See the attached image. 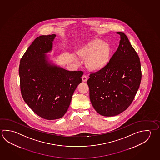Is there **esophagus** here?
<instances>
[{
	"label": "esophagus",
	"mask_w": 160,
	"mask_h": 160,
	"mask_svg": "<svg viewBox=\"0 0 160 160\" xmlns=\"http://www.w3.org/2000/svg\"><path fill=\"white\" fill-rule=\"evenodd\" d=\"M87 80H88V78H87V76H85V75L82 76V82H86L87 81Z\"/></svg>",
	"instance_id": "34e87169"
}]
</instances>
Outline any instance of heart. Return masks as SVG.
Instances as JSON below:
<instances>
[{
  "instance_id": "heart-1",
  "label": "heart",
  "mask_w": 160,
  "mask_h": 160,
  "mask_svg": "<svg viewBox=\"0 0 160 160\" xmlns=\"http://www.w3.org/2000/svg\"><path fill=\"white\" fill-rule=\"evenodd\" d=\"M110 51V47L107 44L101 40L94 39L80 49L78 54L83 59H88L87 65L90 70L98 71L104 68L108 63Z\"/></svg>"
}]
</instances>
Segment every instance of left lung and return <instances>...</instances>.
<instances>
[{"label":"left lung","instance_id":"8db88e82","mask_svg":"<svg viewBox=\"0 0 160 160\" xmlns=\"http://www.w3.org/2000/svg\"><path fill=\"white\" fill-rule=\"evenodd\" d=\"M120 36L118 49L107 65L91 73L87 81L90 102L103 116H114L126 110L139 88L142 72L139 58L126 35Z\"/></svg>","mask_w":160,"mask_h":160}]
</instances>
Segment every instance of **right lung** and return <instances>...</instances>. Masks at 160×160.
I'll use <instances>...</instances> for the list:
<instances>
[{
  "mask_svg": "<svg viewBox=\"0 0 160 160\" xmlns=\"http://www.w3.org/2000/svg\"><path fill=\"white\" fill-rule=\"evenodd\" d=\"M55 34L35 39L20 61V88L23 100L40 117L53 120L67 112L84 72L69 71L56 65L47 54Z\"/></svg>",
  "mask_w": 160,
  "mask_h": 160,
  "instance_id": "obj_1",
  "label": "right lung"
}]
</instances>
